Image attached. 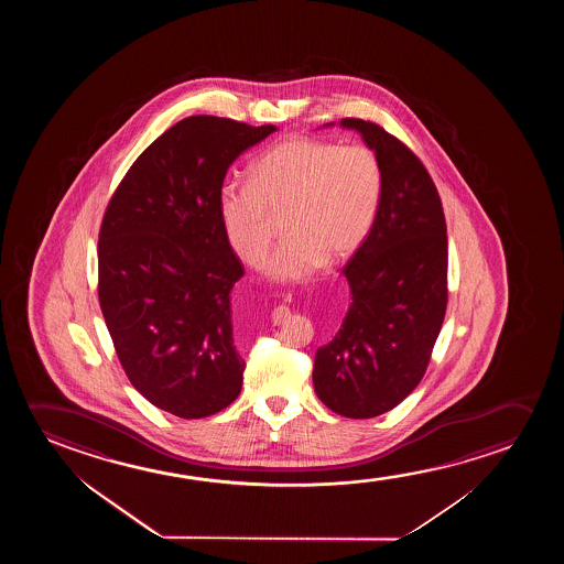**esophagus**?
<instances>
[{"mask_svg":"<svg viewBox=\"0 0 564 564\" xmlns=\"http://www.w3.org/2000/svg\"><path fill=\"white\" fill-rule=\"evenodd\" d=\"M286 316H289V308H286V306H278V308L271 312V317H273V322H275V324H278V322H283Z\"/></svg>","mask_w":564,"mask_h":564,"instance_id":"obj_1","label":"esophagus"}]
</instances>
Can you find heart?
<instances>
[{
  "instance_id": "obj_1",
  "label": "heart",
  "mask_w": 564,
  "mask_h": 564,
  "mask_svg": "<svg viewBox=\"0 0 564 564\" xmlns=\"http://www.w3.org/2000/svg\"><path fill=\"white\" fill-rule=\"evenodd\" d=\"M383 170L362 144L291 139L250 170V183L229 181L217 194L225 239L242 262L260 270L275 239L273 217L283 216L285 240L268 273L301 281L325 263L355 254L378 216Z\"/></svg>"
}]
</instances>
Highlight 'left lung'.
I'll return each instance as SVG.
<instances>
[{"label":"left lung","mask_w":564,"mask_h":564,"mask_svg":"<svg viewBox=\"0 0 564 564\" xmlns=\"http://www.w3.org/2000/svg\"><path fill=\"white\" fill-rule=\"evenodd\" d=\"M340 127L378 155L383 196L343 270L352 301L317 348L312 379L327 409L364 420L394 409L424 378L447 310V225L430 173L401 140L352 117Z\"/></svg>","instance_id":"8db88e82"}]
</instances>
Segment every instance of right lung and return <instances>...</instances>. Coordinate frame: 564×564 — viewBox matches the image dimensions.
<instances>
[{"label": "right lung", "instance_id": "right-lung-1", "mask_svg": "<svg viewBox=\"0 0 564 564\" xmlns=\"http://www.w3.org/2000/svg\"><path fill=\"white\" fill-rule=\"evenodd\" d=\"M275 131L186 117L137 158L104 214L101 314L132 387L173 416H212L239 397L247 364L232 340L231 291L245 268L217 194L229 165Z\"/></svg>", "mask_w": 564, "mask_h": 564}]
</instances>
